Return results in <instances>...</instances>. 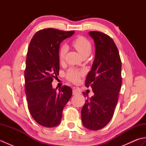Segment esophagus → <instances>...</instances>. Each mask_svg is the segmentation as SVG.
<instances>
[{
    "label": "esophagus",
    "instance_id": "1",
    "mask_svg": "<svg viewBox=\"0 0 146 146\" xmlns=\"http://www.w3.org/2000/svg\"><path fill=\"white\" fill-rule=\"evenodd\" d=\"M80 94V90L78 88H74L73 90V95H76V94Z\"/></svg>",
    "mask_w": 146,
    "mask_h": 146
}]
</instances>
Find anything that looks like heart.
Listing matches in <instances>:
<instances>
[{
  "mask_svg": "<svg viewBox=\"0 0 146 146\" xmlns=\"http://www.w3.org/2000/svg\"><path fill=\"white\" fill-rule=\"evenodd\" d=\"M72 46L82 57L88 56L92 51V44L90 41L85 37L80 36L76 38L72 41ZM66 48L63 46L59 52V60L60 62H63L64 59ZM84 74V71L70 68L66 73V78L71 82H76L79 78Z\"/></svg>",
  "mask_w": 146,
  "mask_h": 146,
  "instance_id": "b5f03b06",
  "label": "heart"
}]
</instances>
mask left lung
I'll list each match as a JSON object with an SVG mask.
<instances>
[{"mask_svg": "<svg viewBox=\"0 0 146 146\" xmlns=\"http://www.w3.org/2000/svg\"><path fill=\"white\" fill-rule=\"evenodd\" d=\"M89 35L94 40L95 56L85 86H91L94 95L86 100L81 116L86 128L98 131L106 126L113 115L122 85V63L109 36L97 31L89 32Z\"/></svg>", "mask_w": 146, "mask_h": 146, "instance_id": "left-lung-1", "label": "left lung"}]
</instances>
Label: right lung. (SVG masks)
<instances>
[{
  "label": "right lung",
  "instance_id": "1",
  "mask_svg": "<svg viewBox=\"0 0 146 146\" xmlns=\"http://www.w3.org/2000/svg\"><path fill=\"white\" fill-rule=\"evenodd\" d=\"M74 33L44 29L37 32L29 43L24 71L25 93L31 115L46 127L60 124L63 108L72 95L70 86L64 85L57 92L51 83L59 74L60 43Z\"/></svg>",
  "mask_w": 146,
  "mask_h": 146
}]
</instances>
